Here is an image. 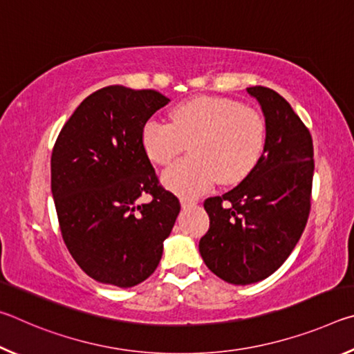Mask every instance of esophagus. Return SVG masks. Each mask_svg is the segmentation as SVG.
Instances as JSON below:
<instances>
[{"instance_id": "34e87169", "label": "esophagus", "mask_w": 354, "mask_h": 354, "mask_svg": "<svg viewBox=\"0 0 354 354\" xmlns=\"http://www.w3.org/2000/svg\"><path fill=\"white\" fill-rule=\"evenodd\" d=\"M196 205V201H194V200H181V207L183 209H190V207H194Z\"/></svg>"}]
</instances>
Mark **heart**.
Returning <instances> with one entry per match:
<instances>
[{
    "label": "heart",
    "instance_id": "1",
    "mask_svg": "<svg viewBox=\"0 0 354 354\" xmlns=\"http://www.w3.org/2000/svg\"><path fill=\"white\" fill-rule=\"evenodd\" d=\"M267 128L259 112L230 98L196 97L170 111V123L149 118L142 131L148 159L170 164L189 143L190 158L162 173L167 189L195 198L221 184H234L250 175L266 148Z\"/></svg>",
    "mask_w": 354,
    "mask_h": 354
}]
</instances>
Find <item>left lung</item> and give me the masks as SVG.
I'll list each match as a JSON object with an SVG mask.
<instances>
[{"label":"left lung","instance_id":"1","mask_svg":"<svg viewBox=\"0 0 354 354\" xmlns=\"http://www.w3.org/2000/svg\"><path fill=\"white\" fill-rule=\"evenodd\" d=\"M247 92L266 118V148L237 187L205 201L209 231L200 241L209 270L236 286L268 278L289 257L306 226L314 176L313 137L292 106L268 87Z\"/></svg>","mask_w":354,"mask_h":354}]
</instances>
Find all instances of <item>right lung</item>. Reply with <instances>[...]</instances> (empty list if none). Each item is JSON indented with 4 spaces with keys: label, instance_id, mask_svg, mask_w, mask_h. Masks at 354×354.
<instances>
[{
    "label": "right lung",
    "instance_id": "obj_1",
    "mask_svg": "<svg viewBox=\"0 0 354 354\" xmlns=\"http://www.w3.org/2000/svg\"><path fill=\"white\" fill-rule=\"evenodd\" d=\"M169 98L107 86L82 101L51 154V192L64 242L98 283L128 289L159 266L179 201L158 185L142 145L145 123ZM152 201L139 205L142 194Z\"/></svg>",
    "mask_w": 354,
    "mask_h": 354
}]
</instances>
